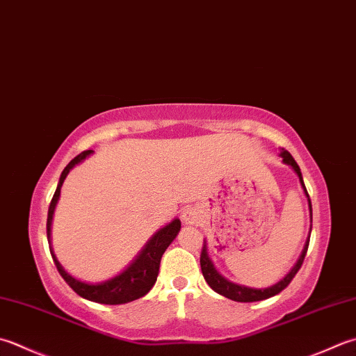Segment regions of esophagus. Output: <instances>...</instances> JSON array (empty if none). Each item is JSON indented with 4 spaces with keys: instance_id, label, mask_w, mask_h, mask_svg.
Instances as JSON below:
<instances>
[{
    "instance_id": "esophagus-1",
    "label": "esophagus",
    "mask_w": 356,
    "mask_h": 356,
    "mask_svg": "<svg viewBox=\"0 0 356 356\" xmlns=\"http://www.w3.org/2000/svg\"><path fill=\"white\" fill-rule=\"evenodd\" d=\"M182 220L185 225H197L200 224V213L196 208H186L182 213Z\"/></svg>"
}]
</instances>
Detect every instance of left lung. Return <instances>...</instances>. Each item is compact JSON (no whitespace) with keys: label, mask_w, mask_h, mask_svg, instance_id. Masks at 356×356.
<instances>
[{"label":"left lung","mask_w":356,"mask_h":356,"mask_svg":"<svg viewBox=\"0 0 356 356\" xmlns=\"http://www.w3.org/2000/svg\"><path fill=\"white\" fill-rule=\"evenodd\" d=\"M280 156L282 157V162L285 165L291 166V170L296 172V176L299 177V184H301L304 194L307 196L309 200V211H310V233H312V202L309 197V193L305 190V185H304V180H302V174L301 170H299L298 163L295 162V159L291 157V154L289 151H285L284 148L281 149ZM310 233H309V238L305 241V245L302 248L301 254H299V259L296 261V264L293 266L287 275H285L280 282H276L273 285H270V287L266 289H253V287H247V285H242V284H236L228 281L225 276H222L218 270H216L213 261L210 259V254H208V247H207V241H204V247H202V253H200V268H202V275H204L207 284L210 285V287L216 291V293H219L222 296H225L228 299H232V301H238V302H256V301H264V299H268L271 296H275L277 293H281V291L287 287V285L293 280L295 275L301 268L302 262H304V257L305 253H307V248H309V241H310Z\"/></svg>","instance_id":"1"}]
</instances>
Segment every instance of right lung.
<instances>
[{
	"instance_id": "obj_1",
	"label": "right lung",
	"mask_w": 356,
	"mask_h": 356,
	"mask_svg": "<svg viewBox=\"0 0 356 356\" xmlns=\"http://www.w3.org/2000/svg\"><path fill=\"white\" fill-rule=\"evenodd\" d=\"M90 154H94L92 149L81 152V154L72 159L61 172L57 190H55V194L47 211L46 227H47L49 250H51L52 259L55 262V266H57L58 273L76 295L88 299V301L99 302V304H108V305L127 304L145 296L152 289V285L156 284L159 268H160V259H162L165 250L170 247V243L176 239V236L179 234L180 220L177 218L172 219L168 225H165L163 228H160L159 232L152 234V238L145 243V247L140 250V253L136 256V259H132L129 266L123 271H120L118 275H115L114 277H109V280L102 281V282H85V281L76 280V277H74L71 273H67V271L63 268L61 264L58 262L51 243L54 211H55V207L58 204L63 182H65L69 171H71L75 165L81 163L83 160L89 157Z\"/></svg>"
}]
</instances>
